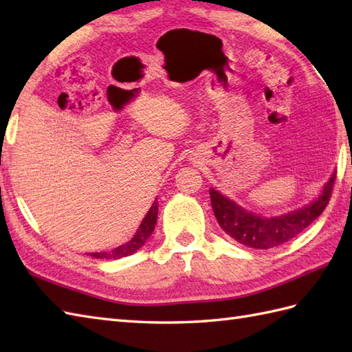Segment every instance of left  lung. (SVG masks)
<instances>
[{
    "mask_svg": "<svg viewBox=\"0 0 352 352\" xmlns=\"http://www.w3.org/2000/svg\"><path fill=\"white\" fill-rule=\"evenodd\" d=\"M334 180L336 170L316 199L296 210L278 216H260L246 210L214 188H210V201L216 221L230 237L250 248L269 250L289 242L319 218L330 201Z\"/></svg>",
    "mask_w": 352,
    "mask_h": 352,
    "instance_id": "obj_1",
    "label": "left lung"
}]
</instances>
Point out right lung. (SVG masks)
<instances>
[{
    "label": "right lung",
    "mask_w": 352,
    "mask_h": 352,
    "mask_svg": "<svg viewBox=\"0 0 352 352\" xmlns=\"http://www.w3.org/2000/svg\"><path fill=\"white\" fill-rule=\"evenodd\" d=\"M157 213H159V203H157V198L153 203L151 208H149L148 213L145 214V218L142 219L140 226L138 228L136 233L130 239L129 242L118 246V248L111 250V251H102V252H92L91 257L95 258H106V260H116V258H122L126 256H131L133 252H136L140 250L142 246L145 245V242L149 239V236L153 234L155 222H157Z\"/></svg>",
    "instance_id": "1"
}]
</instances>
